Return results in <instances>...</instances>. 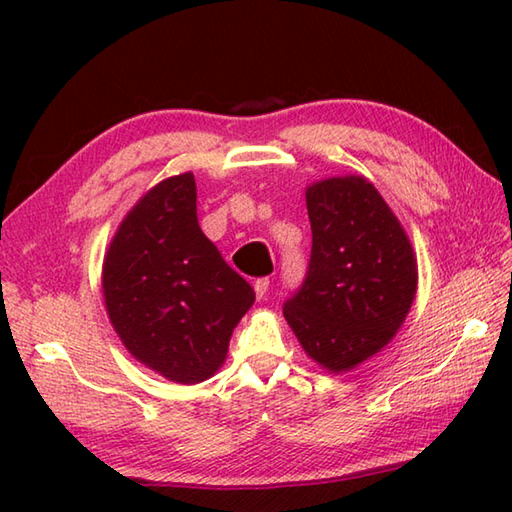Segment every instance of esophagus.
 <instances>
[{
	"label": "esophagus",
	"instance_id": "esophagus-1",
	"mask_svg": "<svg viewBox=\"0 0 512 512\" xmlns=\"http://www.w3.org/2000/svg\"><path fill=\"white\" fill-rule=\"evenodd\" d=\"M268 286H270V279L268 277H262V279L255 281V295H257V299H264L266 297Z\"/></svg>",
	"mask_w": 512,
	"mask_h": 512
}]
</instances>
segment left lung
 Instances as JSON below:
<instances>
[{
    "instance_id": "8db88e82",
    "label": "left lung",
    "mask_w": 512,
    "mask_h": 512,
    "mask_svg": "<svg viewBox=\"0 0 512 512\" xmlns=\"http://www.w3.org/2000/svg\"><path fill=\"white\" fill-rule=\"evenodd\" d=\"M312 250L306 279L284 317L310 358L347 372L394 339L416 297L407 233L363 176L328 178L306 191Z\"/></svg>"
}]
</instances>
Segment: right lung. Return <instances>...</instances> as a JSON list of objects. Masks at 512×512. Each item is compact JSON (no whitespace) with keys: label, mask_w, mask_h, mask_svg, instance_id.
Returning a JSON list of instances; mask_svg holds the SVG:
<instances>
[{"label":"right lung","mask_w":512,"mask_h":512,"mask_svg":"<svg viewBox=\"0 0 512 512\" xmlns=\"http://www.w3.org/2000/svg\"><path fill=\"white\" fill-rule=\"evenodd\" d=\"M193 173L156 184L118 226L103 262V297L136 361L193 385L224 363L239 319L255 303L198 224Z\"/></svg>","instance_id":"right-lung-1"}]
</instances>
